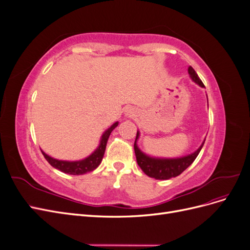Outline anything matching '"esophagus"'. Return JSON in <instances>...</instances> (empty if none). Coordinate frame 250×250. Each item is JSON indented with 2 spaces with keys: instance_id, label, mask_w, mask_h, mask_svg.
Returning a JSON list of instances; mask_svg holds the SVG:
<instances>
[{
  "instance_id": "esophagus-1",
  "label": "esophagus",
  "mask_w": 250,
  "mask_h": 250,
  "mask_svg": "<svg viewBox=\"0 0 250 250\" xmlns=\"http://www.w3.org/2000/svg\"><path fill=\"white\" fill-rule=\"evenodd\" d=\"M128 115H129V116H130V117H133V116H134V111H133V110H131V109H130V110H129V111H128Z\"/></svg>"
}]
</instances>
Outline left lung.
Listing matches in <instances>:
<instances>
[{
	"label": "left lung",
	"instance_id": "obj_1",
	"mask_svg": "<svg viewBox=\"0 0 250 250\" xmlns=\"http://www.w3.org/2000/svg\"><path fill=\"white\" fill-rule=\"evenodd\" d=\"M188 71L193 81H195L201 87H204V84L193 67L188 66ZM138 139H139V131L137 132V138H135V142H134V152H135V157H137L138 165L140 166V168L143 170L144 173L146 174V175H148L149 177L161 179V180L170 179L172 177H176L180 175V174L183 173L188 166L196 160V157H197V155L199 154L200 150L204 144L203 142L202 145L198 148V150L195 151V152L192 154H188L187 156L180 157V158H172L171 160V158H153L144 154L138 148V145H137Z\"/></svg>",
	"mask_w": 250,
	"mask_h": 250
}]
</instances>
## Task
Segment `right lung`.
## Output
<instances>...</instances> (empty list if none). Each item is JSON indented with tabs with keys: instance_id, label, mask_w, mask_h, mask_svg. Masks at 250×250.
Wrapping results in <instances>:
<instances>
[{
	"instance_id": "1",
	"label": "right lung",
	"mask_w": 250,
	"mask_h": 250,
	"mask_svg": "<svg viewBox=\"0 0 250 250\" xmlns=\"http://www.w3.org/2000/svg\"><path fill=\"white\" fill-rule=\"evenodd\" d=\"M118 124L119 123L116 122L103 133L99 147H98L88 157L84 158V160L82 161H78V162L58 161V160H55V158L47 155L43 151H42V152L44 158H46L47 162L52 166V167H54L55 169H58L59 171H62L63 173L71 174V175H82V174H85L87 172H92L101 164V161L105 152V148H106L107 140L109 138L111 131L115 129V128L118 126Z\"/></svg>"
}]
</instances>
